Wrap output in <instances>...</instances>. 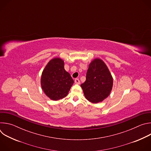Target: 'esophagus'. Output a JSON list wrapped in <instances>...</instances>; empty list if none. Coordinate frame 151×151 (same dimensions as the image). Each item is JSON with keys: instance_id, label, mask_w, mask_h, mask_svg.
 <instances>
[{"instance_id": "esophagus-1", "label": "esophagus", "mask_w": 151, "mask_h": 151, "mask_svg": "<svg viewBox=\"0 0 151 151\" xmlns=\"http://www.w3.org/2000/svg\"><path fill=\"white\" fill-rule=\"evenodd\" d=\"M75 83H76V84H79L80 83V81H79V79H75Z\"/></svg>"}]
</instances>
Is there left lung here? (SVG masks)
Wrapping results in <instances>:
<instances>
[{"label": "left lung", "mask_w": 151, "mask_h": 151, "mask_svg": "<svg viewBox=\"0 0 151 151\" xmlns=\"http://www.w3.org/2000/svg\"><path fill=\"white\" fill-rule=\"evenodd\" d=\"M112 86L113 78L105 63L94 59L89 65L86 81L81 85L85 98L93 103L101 102L109 96Z\"/></svg>", "instance_id": "left-lung-1"}]
</instances>
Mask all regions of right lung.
I'll return each mask as SVG.
<instances>
[{
  "mask_svg": "<svg viewBox=\"0 0 151 151\" xmlns=\"http://www.w3.org/2000/svg\"><path fill=\"white\" fill-rule=\"evenodd\" d=\"M73 82L70 75L64 69L63 60L60 58L50 60L41 76L42 88L52 100L65 97Z\"/></svg>",
  "mask_w": 151,
  "mask_h": 151,
  "instance_id": "obj_1",
  "label": "right lung"
}]
</instances>
